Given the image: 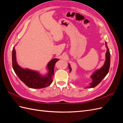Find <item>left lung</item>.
I'll use <instances>...</instances> for the list:
<instances>
[{"label":"left lung","mask_w":123,"mask_h":123,"mask_svg":"<svg viewBox=\"0 0 123 123\" xmlns=\"http://www.w3.org/2000/svg\"><path fill=\"white\" fill-rule=\"evenodd\" d=\"M106 45V48H107V52L106 53V61L105 62L104 66L102 67L99 69V70L96 71L91 76L92 79V82L90 84V86L88 87L87 88H93L96 87L99 83H100L103 79L105 77L107 74H108L109 70L110 65V54L109 50L107 46L106 42L105 43ZM69 68L70 69V71H71V69L70 66L69 65Z\"/></svg>","instance_id":"1"}]
</instances>
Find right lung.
<instances>
[{"mask_svg":"<svg viewBox=\"0 0 123 123\" xmlns=\"http://www.w3.org/2000/svg\"><path fill=\"white\" fill-rule=\"evenodd\" d=\"M16 52L14 47L12 51V67L15 72L19 79L29 88L40 89L47 87L52 82V76L54 74V69L55 63L59 59H53L48 65L49 73L44 76L34 71L29 69H24L18 66L16 61Z\"/></svg>","mask_w":123,"mask_h":123,"instance_id":"obj_1","label":"right lung"}]
</instances>
